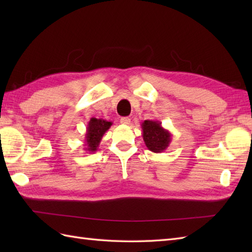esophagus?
<instances>
[{
  "instance_id": "esophagus-1",
  "label": "esophagus",
  "mask_w": 252,
  "mask_h": 252,
  "mask_svg": "<svg viewBox=\"0 0 252 252\" xmlns=\"http://www.w3.org/2000/svg\"><path fill=\"white\" fill-rule=\"evenodd\" d=\"M120 122L122 123V125L127 126V125H130L131 119H130L129 117H123V118H121V119H120Z\"/></svg>"
}]
</instances>
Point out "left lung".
Wrapping results in <instances>:
<instances>
[{"instance_id":"left-lung-1","label":"left lung","mask_w":252,"mask_h":252,"mask_svg":"<svg viewBox=\"0 0 252 252\" xmlns=\"http://www.w3.org/2000/svg\"><path fill=\"white\" fill-rule=\"evenodd\" d=\"M143 140L146 147L153 153H162L170 145L172 134L161 126L158 120H145L142 122Z\"/></svg>"}]
</instances>
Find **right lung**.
<instances>
[{
	"instance_id": "1",
	"label": "right lung",
	"mask_w": 252,
	"mask_h": 252,
	"mask_svg": "<svg viewBox=\"0 0 252 252\" xmlns=\"http://www.w3.org/2000/svg\"><path fill=\"white\" fill-rule=\"evenodd\" d=\"M111 126V121L91 118L88 123L87 133H85L84 137V145L87 146L84 151L90 154H94L95 152H97L101 138H103L104 134L109 130Z\"/></svg>"
}]
</instances>
